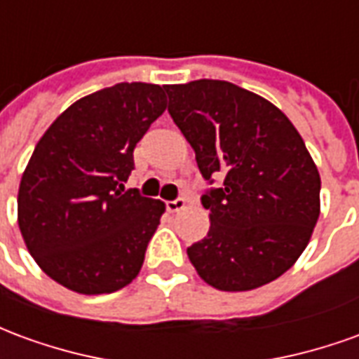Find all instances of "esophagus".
Returning <instances> with one entry per match:
<instances>
[{
	"instance_id": "34e87169",
	"label": "esophagus",
	"mask_w": 359,
	"mask_h": 359,
	"mask_svg": "<svg viewBox=\"0 0 359 359\" xmlns=\"http://www.w3.org/2000/svg\"><path fill=\"white\" fill-rule=\"evenodd\" d=\"M187 208V200L184 198H177V200H172V202H167V210L171 211V213H179Z\"/></svg>"
}]
</instances>
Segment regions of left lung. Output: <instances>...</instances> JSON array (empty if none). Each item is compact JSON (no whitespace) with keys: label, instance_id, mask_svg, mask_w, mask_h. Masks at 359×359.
I'll return each instance as SVG.
<instances>
[{"label":"left lung","instance_id":"8db88e82","mask_svg":"<svg viewBox=\"0 0 359 359\" xmlns=\"http://www.w3.org/2000/svg\"><path fill=\"white\" fill-rule=\"evenodd\" d=\"M169 113L203 179L210 231L187 250L198 275L225 292L254 290L288 271L319 219L321 179L300 133L277 105L226 81L165 86Z\"/></svg>","mask_w":359,"mask_h":359}]
</instances>
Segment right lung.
Listing matches in <instances>:
<instances>
[{
  "label": "right lung",
  "mask_w": 359,
  "mask_h": 359,
  "mask_svg": "<svg viewBox=\"0 0 359 359\" xmlns=\"http://www.w3.org/2000/svg\"><path fill=\"white\" fill-rule=\"evenodd\" d=\"M167 109L165 90L121 82L84 95L36 144L22 172L17 219L40 269L79 294H109L140 273L161 200L126 190L133 151Z\"/></svg>",
  "instance_id": "add662e5"
}]
</instances>
